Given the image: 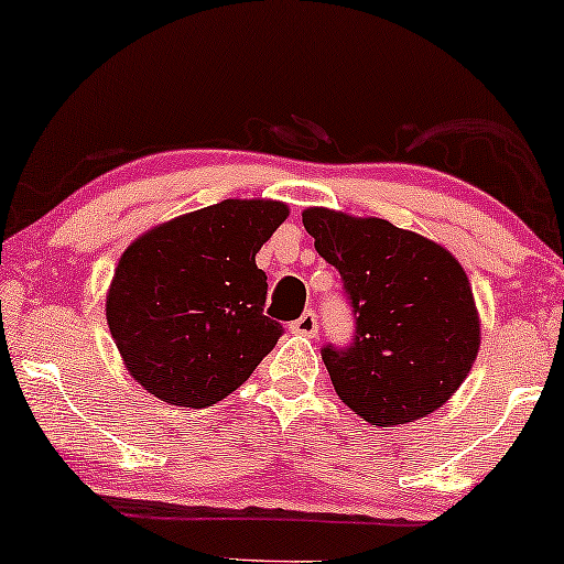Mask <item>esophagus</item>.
<instances>
[{
  "label": "esophagus",
  "instance_id": "34e87169",
  "mask_svg": "<svg viewBox=\"0 0 564 564\" xmlns=\"http://www.w3.org/2000/svg\"><path fill=\"white\" fill-rule=\"evenodd\" d=\"M290 332H293V335H301V337H316L318 335V318H316V314L305 311L301 318H295V322L290 324Z\"/></svg>",
  "mask_w": 564,
  "mask_h": 564
}]
</instances>
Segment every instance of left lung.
Returning <instances> with one entry per match:
<instances>
[{
    "label": "left lung",
    "mask_w": 564,
    "mask_h": 564,
    "mask_svg": "<svg viewBox=\"0 0 564 564\" xmlns=\"http://www.w3.org/2000/svg\"><path fill=\"white\" fill-rule=\"evenodd\" d=\"M303 227L343 276L356 316L352 343L322 350L339 400L373 426L426 419L457 392L481 345L460 261L377 217L314 206Z\"/></svg>",
    "instance_id": "left-lung-1"
}]
</instances>
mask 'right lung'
Masks as SVG:
<instances>
[{
  "instance_id": "add662e5",
  "label": "right lung",
  "mask_w": 564,
  "mask_h": 564,
  "mask_svg": "<svg viewBox=\"0 0 564 564\" xmlns=\"http://www.w3.org/2000/svg\"><path fill=\"white\" fill-rule=\"evenodd\" d=\"M288 214L282 200L227 198L130 242L109 284L107 324L130 377L154 398L214 405L269 356L282 324L263 316L256 253Z\"/></svg>"
}]
</instances>
